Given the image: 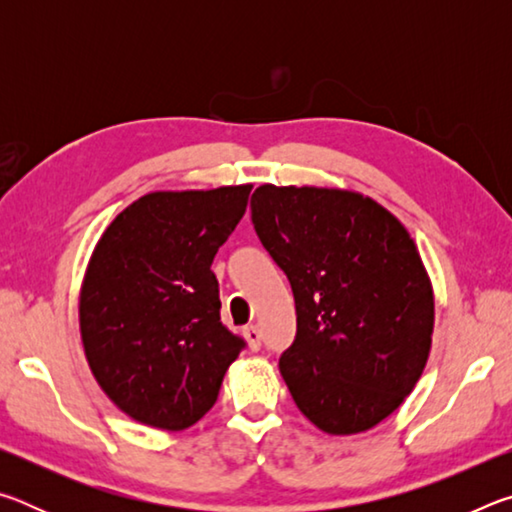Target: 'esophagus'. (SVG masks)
<instances>
[{"label":"esophagus","instance_id":"esophagus-1","mask_svg":"<svg viewBox=\"0 0 512 512\" xmlns=\"http://www.w3.org/2000/svg\"><path fill=\"white\" fill-rule=\"evenodd\" d=\"M244 336H246L250 350H259V345H262V332H259L257 325H248L244 329Z\"/></svg>","mask_w":512,"mask_h":512}]
</instances>
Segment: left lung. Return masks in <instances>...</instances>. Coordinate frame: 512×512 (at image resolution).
<instances>
[{
    "instance_id": "left-lung-1",
    "label": "left lung",
    "mask_w": 512,
    "mask_h": 512,
    "mask_svg": "<svg viewBox=\"0 0 512 512\" xmlns=\"http://www.w3.org/2000/svg\"><path fill=\"white\" fill-rule=\"evenodd\" d=\"M250 212L296 298V341L280 357L293 402L332 436L372 429L429 359L433 289L418 246L350 189L262 185Z\"/></svg>"
}]
</instances>
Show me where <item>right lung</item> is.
Masks as SVG:
<instances>
[{
  "label": "right lung",
  "mask_w": 512,
  "mask_h": 512,
  "mask_svg": "<svg viewBox=\"0 0 512 512\" xmlns=\"http://www.w3.org/2000/svg\"><path fill=\"white\" fill-rule=\"evenodd\" d=\"M253 185L151 192L94 246L79 298L85 359L128 418L180 431L212 409L244 339L221 323L212 262Z\"/></svg>",
  "instance_id": "right-lung-1"
}]
</instances>
